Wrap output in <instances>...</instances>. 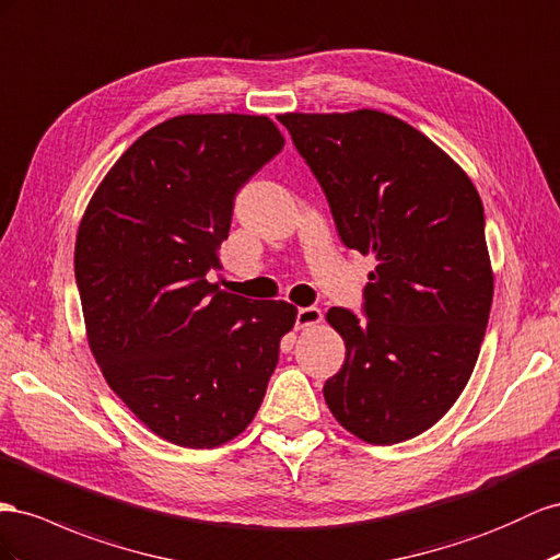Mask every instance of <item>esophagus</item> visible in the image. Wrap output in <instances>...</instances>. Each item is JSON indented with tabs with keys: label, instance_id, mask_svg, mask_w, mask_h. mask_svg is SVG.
Masks as SVG:
<instances>
[{
	"label": "esophagus",
	"instance_id": "esophagus-1",
	"mask_svg": "<svg viewBox=\"0 0 560 560\" xmlns=\"http://www.w3.org/2000/svg\"><path fill=\"white\" fill-rule=\"evenodd\" d=\"M323 320V311L315 308V306H306V308H299L296 311V327L304 329V327H313Z\"/></svg>",
	"mask_w": 560,
	"mask_h": 560
}]
</instances>
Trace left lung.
<instances>
[{
    "label": "left lung",
    "instance_id": "8db88e82",
    "mask_svg": "<svg viewBox=\"0 0 560 560\" xmlns=\"http://www.w3.org/2000/svg\"><path fill=\"white\" fill-rule=\"evenodd\" d=\"M320 184L341 243L376 259L362 313L335 306L346 341L325 382L339 424L374 445L424 433L464 390L492 306L478 190L424 133L380 110L280 115Z\"/></svg>",
    "mask_w": 560,
    "mask_h": 560
}]
</instances>
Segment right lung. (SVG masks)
<instances>
[{"mask_svg":"<svg viewBox=\"0 0 560 560\" xmlns=\"http://www.w3.org/2000/svg\"><path fill=\"white\" fill-rule=\"evenodd\" d=\"M284 145L264 115H180L145 131L89 202L74 243L86 337L105 382L164 441L217 447L266 396L287 301L207 282L235 195Z\"/></svg>","mask_w":560,"mask_h":560,"instance_id":"right-lung-1","label":"right lung"}]
</instances>
